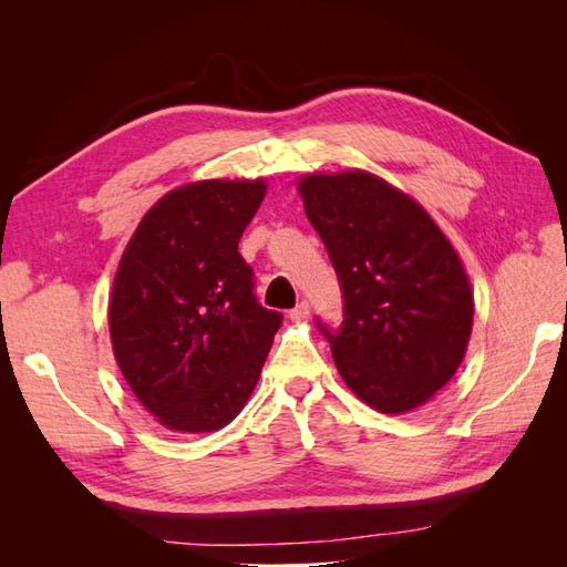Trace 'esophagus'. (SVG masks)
Wrapping results in <instances>:
<instances>
[{
    "label": "esophagus",
    "instance_id": "esophagus-1",
    "mask_svg": "<svg viewBox=\"0 0 567 567\" xmlns=\"http://www.w3.org/2000/svg\"><path fill=\"white\" fill-rule=\"evenodd\" d=\"M307 315H310V302H307V300H300V302L293 307V310L288 312V317L293 319V321H302V319H307Z\"/></svg>",
    "mask_w": 567,
    "mask_h": 567
}]
</instances>
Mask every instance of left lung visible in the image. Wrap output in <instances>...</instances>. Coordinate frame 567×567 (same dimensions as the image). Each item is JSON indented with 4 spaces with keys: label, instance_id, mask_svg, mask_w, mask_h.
Returning <instances> with one entry per match:
<instances>
[{
    "label": "left lung",
    "instance_id": "left-lung-1",
    "mask_svg": "<svg viewBox=\"0 0 567 567\" xmlns=\"http://www.w3.org/2000/svg\"><path fill=\"white\" fill-rule=\"evenodd\" d=\"M298 188L340 284L342 323H315L342 381L383 414L425 404L471 338L456 250L416 200L369 173L307 175Z\"/></svg>",
    "mask_w": 567,
    "mask_h": 567
}]
</instances>
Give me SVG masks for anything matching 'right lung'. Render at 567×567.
Wrapping results in <instances>:
<instances>
[{
  "label": "right lung",
  "instance_id": "obj_1",
  "mask_svg": "<svg viewBox=\"0 0 567 567\" xmlns=\"http://www.w3.org/2000/svg\"><path fill=\"white\" fill-rule=\"evenodd\" d=\"M267 186L208 179L163 196L120 260L109 326L132 392L169 431L225 427L260 379L284 315L255 298L238 241Z\"/></svg>",
  "mask_w": 567,
  "mask_h": 567
}]
</instances>
